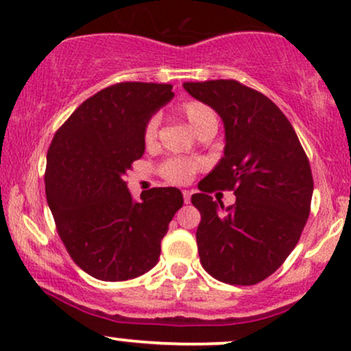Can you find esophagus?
<instances>
[{
  "label": "esophagus",
  "mask_w": 351,
  "mask_h": 351,
  "mask_svg": "<svg viewBox=\"0 0 351 351\" xmlns=\"http://www.w3.org/2000/svg\"><path fill=\"white\" fill-rule=\"evenodd\" d=\"M183 199H184V203H189V199H191V191H186V189H184L183 191Z\"/></svg>",
  "instance_id": "1"
}]
</instances>
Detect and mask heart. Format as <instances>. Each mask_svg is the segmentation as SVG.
I'll list each match as a JSON object with an SVG mask.
<instances>
[{"label": "heart", "instance_id": "1", "mask_svg": "<svg viewBox=\"0 0 351 351\" xmlns=\"http://www.w3.org/2000/svg\"><path fill=\"white\" fill-rule=\"evenodd\" d=\"M178 112L184 117V120L191 125V128L198 135L206 134V132H216L217 117L208 104L199 102V100H188V102L181 104ZM158 128L160 119L156 115H152L143 127L145 147L150 148L156 143V140H158ZM198 170L199 163L195 162V160L186 158H168L160 165V173H162L163 178L175 184L188 183Z\"/></svg>", "mask_w": 351, "mask_h": 351}]
</instances>
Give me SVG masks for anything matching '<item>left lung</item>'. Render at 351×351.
<instances>
[{"label":"left lung","instance_id":"1","mask_svg":"<svg viewBox=\"0 0 351 351\" xmlns=\"http://www.w3.org/2000/svg\"><path fill=\"white\" fill-rule=\"evenodd\" d=\"M183 87L215 108L226 130L224 156L191 196L201 265L221 282L254 285L299 243L313 193L308 158L287 117L261 92L232 79ZM215 189L234 191L237 203L217 205L208 196Z\"/></svg>","mask_w":351,"mask_h":351}]
</instances>
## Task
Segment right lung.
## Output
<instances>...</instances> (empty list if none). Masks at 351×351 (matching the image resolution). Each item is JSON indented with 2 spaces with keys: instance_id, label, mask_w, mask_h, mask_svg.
<instances>
[{
  "instance_id": "1",
  "label": "right lung",
  "mask_w": 351,
  "mask_h": 351,
  "mask_svg": "<svg viewBox=\"0 0 351 351\" xmlns=\"http://www.w3.org/2000/svg\"><path fill=\"white\" fill-rule=\"evenodd\" d=\"M170 84L120 82L72 112L47 150L44 183L59 237L75 264L99 280L142 276L183 206L178 188H152L140 201L127 171L145 152L143 127L170 100Z\"/></svg>"
}]
</instances>
